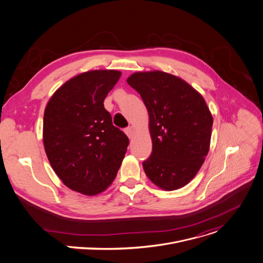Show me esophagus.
I'll use <instances>...</instances> for the list:
<instances>
[{
	"label": "esophagus",
	"mask_w": 263,
	"mask_h": 263,
	"mask_svg": "<svg viewBox=\"0 0 263 263\" xmlns=\"http://www.w3.org/2000/svg\"><path fill=\"white\" fill-rule=\"evenodd\" d=\"M125 133L127 134V136L131 139L132 137H133V135H134V131H133V129H132V127H128V128H126L125 129Z\"/></svg>",
	"instance_id": "obj_1"
}]
</instances>
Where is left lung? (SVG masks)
<instances>
[{
	"instance_id": "1",
	"label": "left lung",
	"mask_w": 263,
	"mask_h": 263,
	"mask_svg": "<svg viewBox=\"0 0 263 263\" xmlns=\"http://www.w3.org/2000/svg\"><path fill=\"white\" fill-rule=\"evenodd\" d=\"M127 83L149 113L152 153L142 162L149 179L173 191L192 180L210 149L213 117L201 94L183 80L162 72H136Z\"/></svg>"
}]
</instances>
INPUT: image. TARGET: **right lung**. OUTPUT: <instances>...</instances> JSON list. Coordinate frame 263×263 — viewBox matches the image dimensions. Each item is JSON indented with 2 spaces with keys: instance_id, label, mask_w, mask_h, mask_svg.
Returning <instances> with one entry per match:
<instances>
[{
  "instance_id": "obj_1",
  "label": "right lung",
  "mask_w": 263,
  "mask_h": 263,
  "mask_svg": "<svg viewBox=\"0 0 263 263\" xmlns=\"http://www.w3.org/2000/svg\"><path fill=\"white\" fill-rule=\"evenodd\" d=\"M116 70L81 73L60 87L45 109L43 140L53 171L69 189L93 196L114 180L129 138L114 127L104 100Z\"/></svg>"
}]
</instances>
